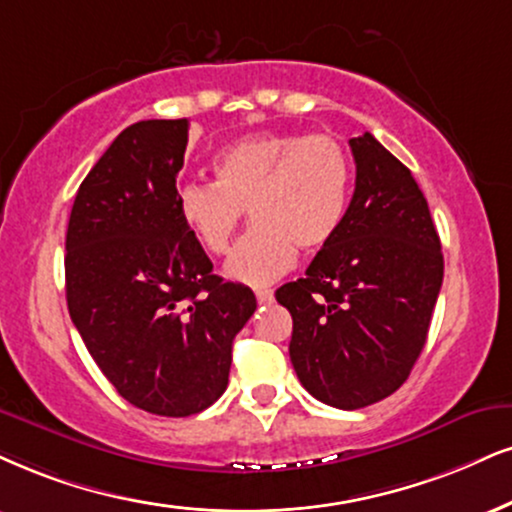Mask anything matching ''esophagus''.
Here are the masks:
<instances>
[{"label": "esophagus", "instance_id": "34e87169", "mask_svg": "<svg viewBox=\"0 0 512 512\" xmlns=\"http://www.w3.org/2000/svg\"><path fill=\"white\" fill-rule=\"evenodd\" d=\"M256 301L258 304H270L273 301V292L270 289H256Z\"/></svg>", "mask_w": 512, "mask_h": 512}]
</instances>
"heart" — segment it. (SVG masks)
Here are the masks:
<instances>
[{"instance_id":"b5f03b06","label":"heart","mask_w":512,"mask_h":512,"mask_svg":"<svg viewBox=\"0 0 512 512\" xmlns=\"http://www.w3.org/2000/svg\"><path fill=\"white\" fill-rule=\"evenodd\" d=\"M213 173L216 182H182L178 216L208 254H225L249 208L256 227L225 261V275L249 287L285 275L296 246L318 251L330 244L349 211L353 166L332 135H246L218 151Z\"/></svg>"}]
</instances>
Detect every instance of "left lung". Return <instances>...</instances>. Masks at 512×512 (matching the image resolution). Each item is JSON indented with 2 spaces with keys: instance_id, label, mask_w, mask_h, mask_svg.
<instances>
[{
  "instance_id": "left-lung-1",
  "label": "left lung",
  "mask_w": 512,
  "mask_h": 512,
  "mask_svg": "<svg viewBox=\"0 0 512 512\" xmlns=\"http://www.w3.org/2000/svg\"><path fill=\"white\" fill-rule=\"evenodd\" d=\"M356 189L306 277L275 292L292 313L289 358L308 394L356 410L394 394L427 342L444 280L430 206L370 132L349 140Z\"/></svg>"
}]
</instances>
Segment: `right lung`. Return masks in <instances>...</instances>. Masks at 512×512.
<instances>
[{"mask_svg":"<svg viewBox=\"0 0 512 512\" xmlns=\"http://www.w3.org/2000/svg\"><path fill=\"white\" fill-rule=\"evenodd\" d=\"M189 121L125 128L82 180L66 232V301L106 380L132 406L187 418L220 399L232 339L256 311L178 216Z\"/></svg>","mask_w":512,"mask_h":512,"instance_id":"1","label":"right lung"}]
</instances>
